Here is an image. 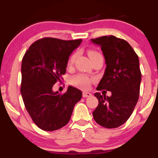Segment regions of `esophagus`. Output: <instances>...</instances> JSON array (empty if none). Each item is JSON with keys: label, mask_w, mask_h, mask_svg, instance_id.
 Masks as SVG:
<instances>
[{"label": "esophagus", "mask_w": 158, "mask_h": 158, "mask_svg": "<svg viewBox=\"0 0 158 158\" xmlns=\"http://www.w3.org/2000/svg\"><path fill=\"white\" fill-rule=\"evenodd\" d=\"M82 96H83L84 98H88V97H90V96H91V94L90 92H87V91H84L83 94H82Z\"/></svg>", "instance_id": "34e87169"}]
</instances>
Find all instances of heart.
Instances as JSON below:
<instances>
[{
  "mask_svg": "<svg viewBox=\"0 0 158 158\" xmlns=\"http://www.w3.org/2000/svg\"><path fill=\"white\" fill-rule=\"evenodd\" d=\"M88 56H89V57L91 58V60L94 59V58L95 57H98V56H102L100 52L94 50L88 51ZM75 58H76V54L74 53L73 54V55L70 57V59H69V64H73ZM91 81H92V79H91V77H89L87 76V75L85 74H82V73L75 75V76H73L71 79V81L73 85H76V86L77 87H80V88H84V89H87V88L89 87Z\"/></svg>",
  "mask_w": 158,
  "mask_h": 158,
  "instance_id": "b5f03b06",
  "label": "heart"
}]
</instances>
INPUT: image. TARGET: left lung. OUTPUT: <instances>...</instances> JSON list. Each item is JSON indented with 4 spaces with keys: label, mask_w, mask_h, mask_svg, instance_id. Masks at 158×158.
Here are the masks:
<instances>
[{
    "label": "left lung",
    "mask_w": 158,
    "mask_h": 158,
    "mask_svg": "<svg viewBox=\"0 0 158 158\" xmlns=\"http://www.w3.org/2000/svg\"><path fill=\"white\" fill-rule=\"evenodd\" d=\"M91 41L101 46L106 64L96 89L112 92L110 97L98 92L94 94L98 105L93 112V117L102 127L117 128L130 118L139 98L141 82L139 58L126 40L114 35L91 39Z\"/></svg>",
    "instance_id": "left-lung-1"
}]
</instances>
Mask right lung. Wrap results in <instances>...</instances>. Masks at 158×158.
<instances>
[{
  "mask_svg": "<svg viewBox=\"0 0 158 158\" xmlns=\"http://www.w3.org/2000/svg\"><path fill=\"white\" fill-rule=\"evenodd\" d=\"M81 41L43 38L33 43L24 55L21 94L25 109L41 130L53 131L67 125L81 99V91L72 86L64 94L52 91L66 73L69 56Z\"/></svg>",
  "mask_w": 158,
  "mask_h": 158,
  "instance_id": "obj_1",
  "label": "right lung"
}]
</instances>
